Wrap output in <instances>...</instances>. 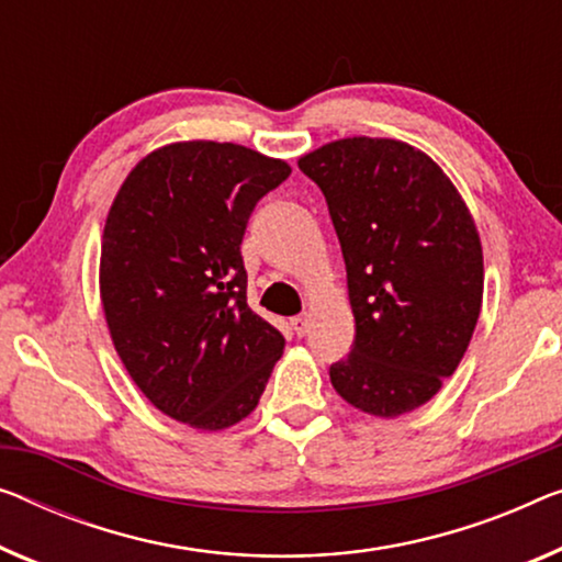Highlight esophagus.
<instances>
[{"mask_svg": "<svg viewBox=\"0 0 562 562\" xmlns=\"http://www.w3.org/2000/svg\"><path fill=\"white\" fill-rule=\"evenodd\" d=\"M290 325H292V330H295V333L300 335V338H303V335L310 330V315H297V317H292Z\"/></svg>", "mask_w": 562, "mask_h": 562, "instance_id": "obj_1", "label": "esophagus"}]
</instances>
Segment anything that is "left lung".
I'll use <instances>...</instances> for the list:
<instances>
[{"label":"left lung","mask_w":562,"mask_h":562,"mask_svg":"<svg viewBox=\"0 0 562 562\" xmlns=\"http://www.w3.org/2000/svg\"><path fill=\"white\" fill-rule=\"evenodd\" d=\"M297 166L328 201L356 317L333 389L379 418L414 412L457 371L480 321L474 216L441 166L404 140H330Z\"/></svg>","instance_id":"obj_1"}]
</instances>
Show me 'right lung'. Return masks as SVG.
Wrapping results in <instances>:
<instances>
[{
  "label": "right lung",
  "mask_w": 562,
  "mask_h": 562,
  "mask_svg": "<svg viewBox=\"0 0 562 562\" xmlns=\"http://www.w3.org/2000/svg\"><path fill=\"white\" fill-rule=\"evenodd\" d=\"M290 164L239 144L176 140L125 176L100 241L115 353L158 412L224 431L255 412L284 338L247 305L241 237Z\"/></svg>",
  "instance_id": "add662e5"
}]
</instances>
